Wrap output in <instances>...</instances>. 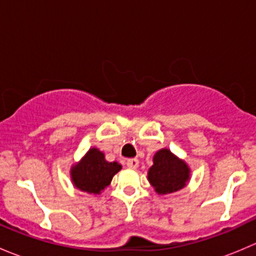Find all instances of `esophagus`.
<instances>
[{
  "mask_svg": "<svg viewBox=\"0 0 256 256\" xmlns=\"http://www.w3.org/2000/svg\"><path fill=\"white\" fill-rule=\"evenodd\" d=\"M126 164H128V168L136 170V168H138V160H136V158L128 160V162H126Z\"/></svg>",
  "mask_w": 256,
  "mask_h": 256,
  "instance_id": "34e87169",
  "label": "esophagus"
}]
</instances>
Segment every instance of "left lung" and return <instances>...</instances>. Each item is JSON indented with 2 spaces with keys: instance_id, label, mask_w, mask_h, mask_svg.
I'll use <instances>...</instances> for the list:
<instances>
[{
  "instance_id": "8db88e82",
  "label": "left lung",
  "mask_w": 256,
  "mask_h": 256,
  "mask_svg": "<svg viewBox=\"0 0 256 256\" xmlns=\"http://www.w3.org/2000/svg\"><path fill=\"white\" fill-rule=\"evenodd\" d=\"M190 180V168L170 150L162 148L154 154V164L148 171V180L158 194L182 190Z\"/></svg>"
}]
</instances>
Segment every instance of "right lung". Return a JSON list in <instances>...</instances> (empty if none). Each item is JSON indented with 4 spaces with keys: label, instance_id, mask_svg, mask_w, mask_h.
I'll return each mask as SVG.
<instances>
[{
    "label": "right lung",
    "instance_id": "1",
    "mask_svg": "<svg viewBox=\"0 0 256 256\" xmlns=\"http://www.w3.org/2000/svg\"><path fill=\"white\" fill-rule=\"evenodd\" d=\"M120 170L121 164L108 162L102 152L92 148L82 162L72 168V180L78 190L96 194L110 184L112 177Z\"/></svg>",
    "mask_w": 256,
    "mask_h": 256
}]
</instances>
